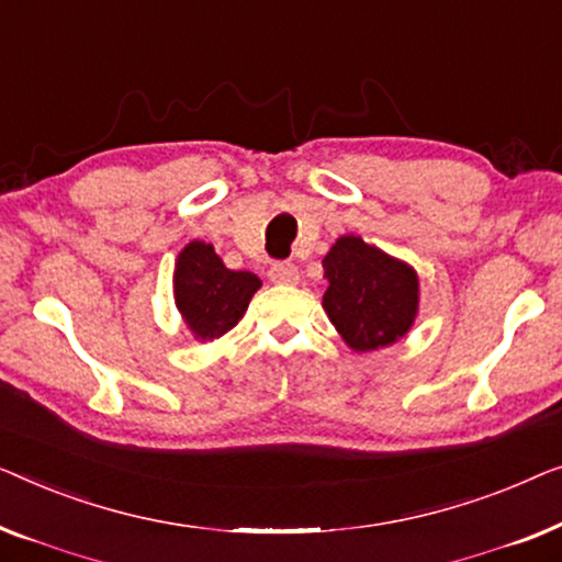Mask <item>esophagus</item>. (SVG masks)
I'll return each instance as SVG.
<instances>
[{
	"instance_id": "obj_1",
	"label": "esophagus",
	"mask_w": 562,
	"mask_h": 562,
	"mask_svg": "<svg viewBox=\"0 0 562 562\" xmlns=\"http://www.w3.org/2000/svg\"><path fill=\"white\" fill-rule=\"evenodd\" d=\"M270 280L274 284H297L300 272H297V267L292 265V262H274L270 267Z\"/></svg>"
}]
</instances>
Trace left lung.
I'll return each mask as SVG.
<instances>
[{
	"mask_svg": "<svg viewBox=\"0 0 562 562\" xmlns=\"http://www.w3.org/2000/svg\"><path fill=\"white\" fill-rule=\"evenodd\" d=\"M328 290L323 311L357 353L397 344L420 311V278L415 267L386 255L361 236H338L323 257Z\"/></svg>",
	"mask_w": 562,
	"mask_h": 562,
	"instance_id": "1",
	"label": "left lung"
}]
</instances>
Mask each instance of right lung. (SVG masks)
<instances>
[{"instance_id": "add662e5", "label": "right lung", "mask_w": 562, "mask_h": 562, "mask_svg": "<svg viewBox=\"0 0 562 562\" xmlns=\"http://www.w3.org/2000/svg\"><path fill=\"white\" fill-rule=\"evenodd\" d=\"M262 288L255 272L228 270L211 244L193 239L180 249L172 272V297L195 341L228 334L247 313L249 300Z\"/></svg>"}]
</instances>
